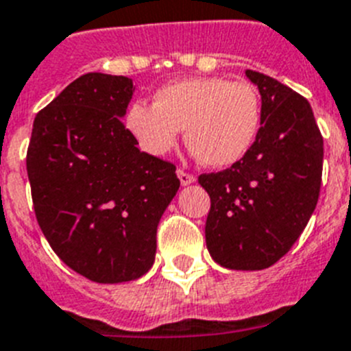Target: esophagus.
<instances>
[{
	"label": "esophagus",
	"instance_id": "obj_1",
	"mask_svg": "<svg viewBox=\"0 0 351 351\" xmlns=\"http://www.w3.org/2000/svg\"><path fill=\"white\" fill-rule=\"evenodd\" d=\"M178 178H179V181H181V184H191V182H195V176L193 173H190V172H186V170H182V169H178Z\"/></svg>",
	"mask_w": 351,
	"mask_h": 351
}]
</instances>
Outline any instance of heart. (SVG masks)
Wrapping results in <instances>:
<instances>
[{
    "label": "heart",
    "instance_id": "b5f03b06",
    "mask_svg": "<svg viewBox=\"0 0 351 351\" xmlns=\"http://www.w3.org/2000/svg\"><path fill=\"white\" fill-rule=\"evenodd\" d=\"M125 123L138 147L151 156L169 154L184 128L186 142L206 165L228 167L255 144L262 101L246 80L191 77L158 89L153 105L133 104Z\"/></svg>",
    "mask_w": 351,
    "mask_h": 351
}]
</instances>
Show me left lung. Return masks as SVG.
Instances as JSON below:
<instances>
[{"label": "left lung", "instance_id": "obj_1", "mask_svg": "<svg viewBox=\"0 0 351 351\" xmlns=\"http://www.w3.org/2000/svg\"><path fill=\"white\" fill-rule=\"evenodd\" d=\"M262 96L255 144L230 169L200 173L210 197L206 243L214 262L260 271L290 251L315 210L324 137L309 101L260 71L246 70Z\"/></svg>", "mask_w": 351, "mask_h": 351}]
</instances>
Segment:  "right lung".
Returning <instances> with one entry per match:
<instances>
[{"label": "right lung", "mask_w": 351, "mask_h": 351, "mask_svg": "<svg viewBox=\"0 0 351 351\" xmlns=\"http://www.w3.org/2000/svg\"><path fill=\"white\" fill-rule=\"evenodd\" d=\"M133 93L128 77L86 73L36 114L27 145L36 221L56 255L96 283L151 269L181 184L176 165L138 151L121 121Z\"/></svg>", "instance_id": "add662e5"}]
</instances>
